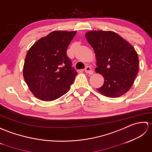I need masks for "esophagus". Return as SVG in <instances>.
<instances>
[{
	"label": "esophagus",
	"instance_id": "obj_1",
	"mask_svg": "<svg viewBox=\"0 0 152 152\" xmlns=\"http://www.w3.org/2000/svg\"><path fill=\"white\" fill-rule=\"evenodd\" d=\"M85 72L86 73L89 74V75H92V74L94 73V72H93L92 69L91 68V67H90V66H87V67H86V68L85 69Z\"/></svg>",
	"mask_w": 152,
	"mask_h": 152
}]
</instances>
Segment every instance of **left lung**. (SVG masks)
<instances>
[{
  "mask_svg": "<svg viewBox=\"0 0 152 152\" xmlns=\"http://www.w3.org/2000/svg\"><path fill=\"white\" fill-rule=\"evenodd\" d=\"M85 36L96 54V72L104 77L103 85L97 91L114 98L124 95L132 86L139 72L135 49L113 31L92 30Z\"/></svg>",
  "mask_w": 152,
  "mask_h": 152,
  "instance_id": "obj_1",
  "label": "left lung"
}]
</instances>
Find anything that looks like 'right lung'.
Returning a JSON list of instances; mask_svg holds the SVG:
<instances>
[{
    "instance_id": "right-lung-1",
    "label": "right lung",
    "mask_w": 152,
    "mask_h": 152,
    "mask_svg": "<svg viewBox=\"0 0 152 152\" xmlns=\"http://www.w3.org/2000/svg\"><path fill=\"white\" fill-rule=\"evenodd\" d=\"M77 31L55 30L40 38L29 49L23 66V77L33 95L51 102L70 89L77 73L66 50Z\"/></svg>"
}]
</instances>
